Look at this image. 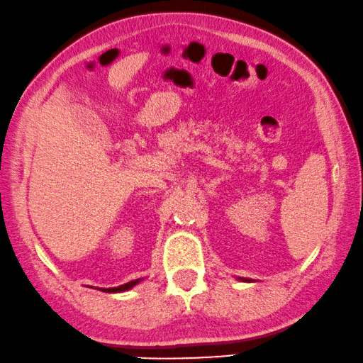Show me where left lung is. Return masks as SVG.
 <instances>
[{
	"label": "left lung",
	"mask_w": 363,
	"mask_h": 363,
	"mask_svg": "<svg viewBox=\"0 0 363 363\" xmlns=\"http://www.w3.org/2000/svg\"><path fill=\"white\" fill-rule=\"evenodd\" d=\"M242 281H248V279H242Z\"/></svg>",
	"instance_id": "1"
}]
</instances>
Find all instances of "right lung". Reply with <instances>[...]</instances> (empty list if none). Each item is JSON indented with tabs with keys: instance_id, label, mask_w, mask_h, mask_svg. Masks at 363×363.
<instances>
[{
	"instance_id": "1",
	"label": "right lung",
	"mask_w": 363,
	"mask_h": 363,
	"mask_svg": "<svg viewBox=\"0 0 363 363\" xmlns=\"http://www.w3.org/2000/svg\"><path fill=\"white\" fill-rule=\"evenodd\" d=\"M138 282H141V279H135V281L131 282H126L123 286H118V287H110V289H99V291L102 292H108V294H115V292H125V291H130L131 287H135Z\"/></svg>"
}]
</instances>
